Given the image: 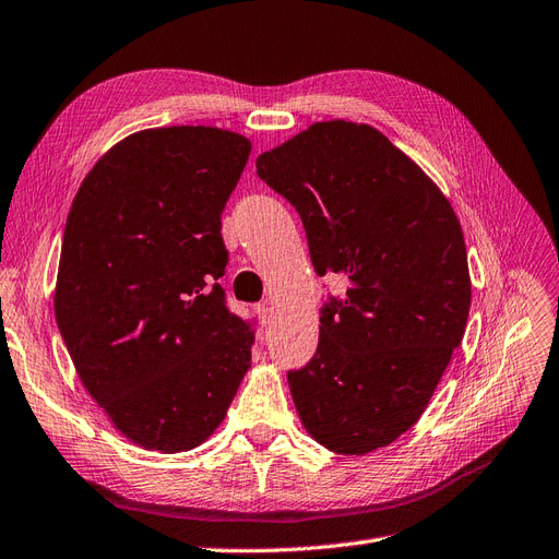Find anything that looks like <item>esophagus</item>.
I'll return each mask as SVG.
<instances>
[{"mask_svg":"<svg viewBox=\"0 0 559 559\" xmlns=\"http://www.w3.org/2000/svg\"><path fill=\"white\" fill-rule=\"evenodd\" d=\"M257 312H259L261 326H270V319H273V310H270L267 302H263V306H259V308H257Z\"/></svg>","mask_w":559,"mask_h":559,"instance_id":"1","label":"esophagus"}]
</instances>
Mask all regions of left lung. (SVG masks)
<instances>
[{
	"instance_id": "1",
	"label": "left lung",
	"mask_w": 559,
	"mask_h": 559,
	"mask_svg": "<svg viewBox=\"0 0 559 559\" xmlns=\"http://www.w3.org/2000/svg\"><path fill=\"white\" fill-rule=\"evenodd\" d=\"M257 173L300 214L317 275L349 282L319 310L314 357L286 376L302 427L337 454L394 443L464 337L471 277L460 218L366 123H312L261 154Z\"/></svg>"
}]
</instances>
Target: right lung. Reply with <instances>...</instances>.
<instances>
[{
	"instance_id": "obj_1",
	"label": "right lung",
	"mask_w": 559,
	"mask_h": 559,
	"mask_svg": "<svg viewBox=\"0 0 559 559\" xmlns=\"http://www.w3.org/2000/svg\"><path fill=\"white\" fill-rule=\"evenodd\" d=\"M249 151L222 128L140 130L95 163L67 214L58 329L83 386L144 450L205 443L251 366V321L218 284L222 212Z\"/></svg>"
}]
</instances>
